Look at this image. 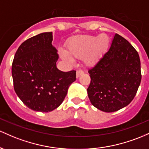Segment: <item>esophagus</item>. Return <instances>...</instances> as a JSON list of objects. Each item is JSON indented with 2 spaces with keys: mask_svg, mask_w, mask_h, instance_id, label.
Instances as JSON below:
<instances>
[{
  "mask_svg": "<svg viewBox=\"0 0 149 149\" xmlns=\"http://www.w3.org/2000/svg\"><path fill=\"white\" fill-rule=\"evenodd\" d=\"M83 74H84V71H82V70H78V71H77V77H80Z\"/></svg>",
  "mask_w": 149,
  "mask_h": 149,
  "instance_id": "34e87169",
  "label": "esophagus"
}]
</instances>
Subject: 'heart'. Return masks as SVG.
Masks as SVG:
<instances>
[{
    "instance_id": "obj_1",
    "label": "heart",
    "mask_w": 149,
    "mask_h": 149,
    "mask_svg": "<svg viewBox=\"0 0 149 149\" xmlns=\"http://www.w3.org/2000/svg\"><path fill=\"white\" fill-rule=\"evenodd\" d=\"M110 39L108 36L102 34L99 36L84 35L70 38L66 46V51L70 56L83 58L88 65L94 64L109 46ZM61 58L68 59L65 53H61Z\"/></svg>"
}]
</instances>
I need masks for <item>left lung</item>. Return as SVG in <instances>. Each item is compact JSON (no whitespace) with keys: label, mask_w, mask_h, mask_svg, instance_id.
<instances>
[{"label":"left lung","mask_w":149,"mask_h":149,"mask_svg":"<svg viewBox=\"0 0 149 149\" xmlns=\"http://www.w3.org/2000/svg\"><path fill=\"white\" fill-rule=\"evenodd\" d=\"M88 96L93 106L106 113L119 111L131 103L141 80L138 52L115 34L107 53L88 70Z\"/></svg>","instance_id":"left-lung-1"}]
</instances>
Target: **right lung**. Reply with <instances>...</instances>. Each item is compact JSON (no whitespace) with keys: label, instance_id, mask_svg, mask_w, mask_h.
<instances>
[{"label":"right lung","instance_id":"add662e5","mask_svg":"<svg viewBox=\"0 0 149 149\" xmlns=\"http://www.w3.org/2000/svg\"><path fill=\"white\" fill-rule=\"evenodd\" d=\"M52 41V32L28 38L18 48L12 65L17 96L30 109L42 113L58 108L76 80L75 70L62 72L57 68L58 54Z\"/></svg>","mask_w":149,"mask_h":149}]
</instances>
